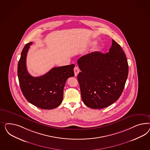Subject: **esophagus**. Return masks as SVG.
I'll return each mask as SVG.
<instances>
[{
  "instance_id": "1",
  "label": "esophagus",
  "mask_w": 150,
  "mask_h": 150,
  "mask_svg": "<svg viewBox=\"0 0 150 150\" xmlns=\"http://www.w3.org/2000/svg\"><path fill=\"white\" fill-rule=\"evenodd\" d=\"M74 71L75 76H76L77 75V74H78L79 73V68H78V67H75L74 68Z\"/></svg>"
}]
</instances>
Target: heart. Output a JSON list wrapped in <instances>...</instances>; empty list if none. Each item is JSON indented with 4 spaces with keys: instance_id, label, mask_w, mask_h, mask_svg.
Here are the masks:
<instances>
[{
    "instance_id": "heart-1",
    "label": "heart",
    "mask_w": 150,
    "mask_h": 150,
    "mask_svg": "<svg viewBox=\"0 0 150 150\" xmlns=\"http://www.w3.org/2000/svg\"><path fill=\"white\" fill-rule=\"evenodd\" d=\"M95 42H92L91 43V45H93V44H95ZM95 50H99V47H97L95 49Z\"/></svg>"
}]
</instances>
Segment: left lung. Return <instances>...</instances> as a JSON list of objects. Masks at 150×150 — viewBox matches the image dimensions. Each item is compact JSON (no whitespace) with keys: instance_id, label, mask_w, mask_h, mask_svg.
<instances>
[{"instance_id":"1","label":"left lung","mask_w":150,"mask_h":150,"mask_svg":"<svg viewBox=\"0 0 150 150\" xmlns=\"http://www.w3.org/2000/svg\"><path fill=\"white\" fill-rule=\"evenodd\" d=\"M81 71L77 75L83 102L92 109L112 105L123 92L127 79V59L120 45L114 40L109 52H95L77 60Z\"/></svg>"}]
</instances>
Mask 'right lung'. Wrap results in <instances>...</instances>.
<instances>
[{"mask_svg": "<svg viewBox=\"0 0 150 150\" xmlns=\"http://www.w3.org/2000/svg\"><path fill=\"white\" fill-rule=\"evenodd\" d=\"M23 47L18 65L20 86L25 98L33 105L43 109L58 107L63 98L64 87L69 77L74 76V64L52 69L39 77H33L27 71L26 56L30 45Z\"/></svg>", "mask_w": 150, "mask_h": 150, "instance_id": "right-lung-1", "label": "right lung"}]
</instances>
